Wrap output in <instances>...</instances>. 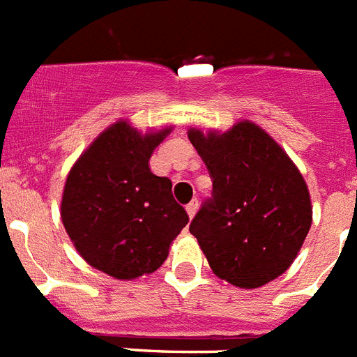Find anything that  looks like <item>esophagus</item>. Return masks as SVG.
Instances as JSON below:
<instances>
[{
    "mask_svg": "<svg viewBox=\"0 0 357 357\" xmlns=\"http://www.w3.org/2000/svg\"><path fill=\"white\" fill-rule=\"evenodd\" d=\"M197 209H198V200H193V202H189L188 206H185V211H188L189 218H193L195 214H197Z\"/></svg>",
    "mask_w": 357,
    "mask_h": 357,
    "instance_id": "esophagus-1",
    "label": "esophagus"
}]
</instances>
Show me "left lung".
Instances as JSON below:
<instances>
[{
	"label": "left lung",
	"instance_id": "8db88e82",
	"mask_svg": "<svg viewBox=\"0 0 357 357\" xmlns=\"http://www.w3.org/2000/svg\"><path fill=\"white\" fill-rule=\"evenodd\" d=\"M213 193L189 225L209 266L238 288H259L284 273L311 227L307 185L286 151L257 125L225 134L189 130Z\"/></svg>",
	"mask_w": 357,
	"mask_h": 357
}]
</instances>
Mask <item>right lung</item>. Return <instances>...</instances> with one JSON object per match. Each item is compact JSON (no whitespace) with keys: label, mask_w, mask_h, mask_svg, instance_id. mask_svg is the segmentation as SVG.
<instances>
[{"label":"right lung","mask_w":357,"mask_h":357,"mask_svg":"<svg viewBox=\"0 0 357 357\" xmlns=\"http://www.w3.org/2000/svg\"><path fill=\"white\" fill-rule=\"evenodd\" d=\"M169 128L141 135L127 121L100 134L66 181L62 223L91 266L116 279L155 272L188 225L172 181L150 172L151 151Z\"/></svg>","instance_id":"right-lung-1"}]
</instances>
